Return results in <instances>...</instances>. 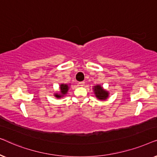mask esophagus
I'll return each instance as SVG.
<instances>
[{"mask_svg":"<svg viewBox=\"0 0 157 157\" xmlns=\"http://www.w3.org/2000/svg\"><path fill=\"white\" fill-rule=\"evenodd\" d=\"M84 84H85L84 81H81V82L78 83V86H83Z\"/></svg>","mask_w":157,"mask_h":157,"instance_id":"esophagus-1","label":"esophagus"}]
</instances>
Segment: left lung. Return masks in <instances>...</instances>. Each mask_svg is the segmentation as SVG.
<instances>
[{"mask_svg": "<svg viewBox=\"0 0 157 157\" xmlns=\"http://www.w3.org/2000/svg\"><path fill=\"white\" fill-rule=\"evenodd\" d=\"M93 91L94 94H95V96L98 100L105 101L109 96V92L107 90L104 89L100 84L94 86Z\"/></svg>", "mask_w": 157, "mask_h": 157, "instance_id": "8db88e82", "label": "left lung"}]
</instances>
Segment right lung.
<instances>
[{
	"label": "right lung",
	"mask_w": 157,
	"mask_h": 157,
	"mask_svg": "<svg viewBox=\"0 0 157 157\" xmlns=\"http://www.w3.org/2000/svg\"><path fill=\"white\" fill-rule=\"evenodd\" d=\"M71 84H66V83H61L59 86L60 91H57L53 94V96L57 98H61L62 97H64L67 94L68 89H69Z\"/></svg>",
	"instance_id": "1"
}]
</instances>
